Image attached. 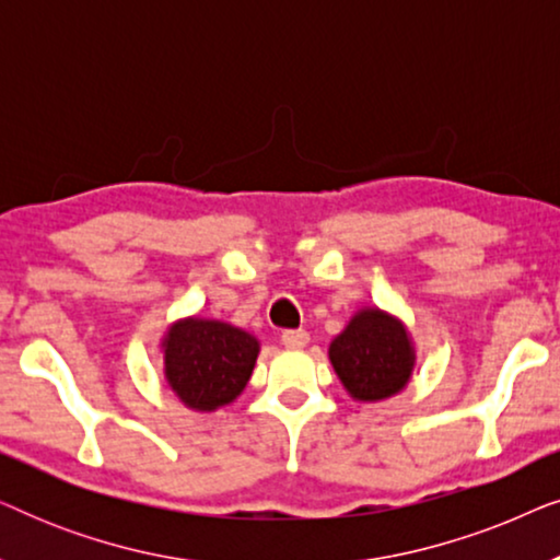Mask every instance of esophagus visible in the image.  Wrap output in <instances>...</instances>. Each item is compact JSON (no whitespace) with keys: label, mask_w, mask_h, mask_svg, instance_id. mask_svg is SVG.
<instances>
[{"label":"esophagus","mask_w":560,"mask_h":560,"mask_svg":"<svg viewBox=\"0 0 560 560\" xmlns=\"http://www.w3.org/2000/svg\"><path fill=\"white\" fill-rule=\"evenodd\" d=\"M311 336L308 331H303V328H295V331H282V343H285L288 349H303L308 347Z\"/></svg>","instance_id":"34e87169"}]
</instances>
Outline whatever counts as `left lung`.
<instances>
[{"label":"left lung","instance_id":"1","mask_svg":"<svg viewBox=\"0 0 560 560\" xmlns=\"http://www.w3.org/2000/svg\"><path fill=\"white\" fill-rule=\"evenodd\" d=\"M328 359L351 400L380 402L408 387L418 354L400 316L364 305L328 343Z\"/></svg>","mask_w":560,"mask_h":560}]
</instances>
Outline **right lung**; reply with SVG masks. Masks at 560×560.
<instances>
[{"label":"right lung","mask_w":560,"mask_h":560,"mask_svg":"<svg viewBox=\"0 0 560 560\" xmlns=\"http://www.w3.org/2000/svg\"><path fill=\"white\" fill-rule=\"evenodd\" d=\"M163 374L173 395L196 412H217L244 393L257 364L259 339L219 318L173 320L160 339Z\"/></svg>","instance_id":"1"}]
</instances>
